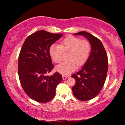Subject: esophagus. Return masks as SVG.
<instances>
[{
    "mask_svg": "<svg viewBox=\"0 0 125 125\" xmlns=\"http://www.w3.org/2000/svg\"><path fill=\"white\" fill-rule=\"evenodd\" d=\"M62 77H63V79H64V80H65V79H67V78H68L69 77V76H64V75H63V76H62Z\"/></svg>",
    "mask_w": 125,
    "mask_h": 125,
    "instance_id": "esophagus-1",
    "label": "esophagus"
}]
</instances>
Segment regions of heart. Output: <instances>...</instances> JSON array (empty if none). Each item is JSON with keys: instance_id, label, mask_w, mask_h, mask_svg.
I'll use <instances>...</instances> for the list:
<instances>
[{"instance_id": "1", "label": "heart", "mask_w": 125, "mask_h": 125, "mask_svg": "<svg viewBox=\"0 0 125 125\" xmlns=\"http://www.w3.org/2000/svg\"><path fill=\"white\" fill-rule=\"evenodd\" d=\"M67 51H70L69 61L63 62L56 68V70L63 75H68L75 71L77 64L82 65L86 62L91 52V45L86 40L68 36L61 41L60 45L52 44L49 48L50 56L55 63L61 62L63 52Z\"/></svg>"}]
</instances>
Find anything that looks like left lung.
Here are the masks:
<instances>
[{"label":"left lung","instance_id":"8db88e82","mask_svg":"<svg viewBox=\"0 0 125 125\" xmlns=\"http://www.w3.org/2000/svg\"><path fill=\"white\" fill-rule=\"evenodd\" d=\"M82 35L91 45L90 56L81 70L71 76L76 81L73 87L74 96L82 101L92 99L102 90L106 78L108 58L105 48L99 39L86 31L74 34Z\"/></svg>","mask_w":125,"mask_h":125}]
</instances>
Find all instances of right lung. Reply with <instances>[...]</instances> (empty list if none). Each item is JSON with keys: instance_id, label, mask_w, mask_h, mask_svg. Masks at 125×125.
Here are the masks:
<instances>
[{"instance_id": "1", "label": "right lung", "mask_w": 125, "mask_h": 125, "mask_svg": "<svg viewBox=\"0 0 125 125\" xmlns=\"http://www.w3.org/2000/svg\"><path fill=\"white\" fill-rule=\"evenodd\" d=\"M46 31H37L28 36L21 49L18 59V75L23 90L31 99L47 103L54 97L62 76L56 72L47 74L54 68L49 54V47L62 36Z\"/></svg>"}]
</instances>
